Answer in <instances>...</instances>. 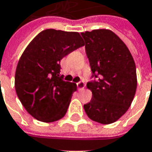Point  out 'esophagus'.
I'll return each instance as SVG.
<instances>
[{"mask_svg": "<svg viewBox=\"0 0 152 152\" xmlns=\"http://www.w3.org/2000/svg\"><path fill=\"white\" fill-rule=\"evenodd\" d=\"M85 87V84L84 81H79V83H77V88H78V90L79 91H82V90H84Z\"/></svg>", "mask_w": 152, "mask_h": 152, "instance_id": "34e87169", "label": "esophagus"}]
</instances>
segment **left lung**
Wrapping results in <instances>:
<instances>
[{
  "label": "left lung",
  "instance_id": "left-lung-1",
  "mask_svg": "<svg viewBox=\"0 0 152 152\" xmlns=\"http://www.w3.org/2000/svg\"><path fill=\"white\" fill-rule=\"evenodd\" d=\"M92 78L87 88L91 102L84 105L87 116L102 124L118 120L131 105L137 88L134 58L121 39L109 29L81 33Z\"/></svg>",
  "mask_w": 152,
  "mask_h": 152
}]
</instances>
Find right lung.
I'll return each instance as SVG.
<instances>
[{"mask_svg": "<svg viewBox=\"0 0 152 152\" xmlns=\"http://www.w3.org/2000/svg\"><path fill=\"white\" fill-rule=\"evenodd\" d=\"M84 45L78 32L50 28L38 34L24 50L16 69L15 90L35 119L51 123L65 116L77 85L60 76V61Z\"/></svg>", "mask_w": 152, "mask_h": 152, "instance_id": "right-lung-1", "label": "right lung"}]
</instances>
